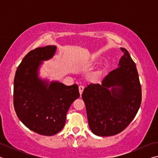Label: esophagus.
Segmentation results:
<instances>
[{"instance_id":"1","label":"esophagus","mask_w":158,"mask_h":158,"mask_svg":"<svg viewBox=\"0 0 158 158\" xmlns=\"http://www.w3.org/2000/svg\"><path fill=\"white\" fill-rule=\"evenodd\" d=\"M84 86H83V85H79V90L80 95H81L83 91H84Z\"/></svg>"}]
</instances>
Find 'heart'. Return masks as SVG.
Masks as SVG:
<instances>
[{
  "label": "heart",
  "mask_w": 158,
  "mask_h": 158,
  "mask_svg": "<svg viewBox=\"0 0 158 158\" xmlns=\"http://www.w3.org/2000/svg\"><path fill=\"white\" fill-rule=\"evenodd\" d=\"M100 74H101V73H98V74H95V79H98L99 77H100Z\"/></svg>",
  "instance_id": "1"
}]
</instances>
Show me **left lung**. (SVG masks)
I'll list each match as a JSON object with an SVG mask.
<instances>
[{"mask_svg":"<svg viewBox=\"0 0 158 158\" xmlns=\"http://www.w3.org/2000/svg\"><path fill=\"white\" fill-rule=\"evenodd\" d=\"M123 56L118 68L102 81L85 88L84 101L90 130L100 137L116 135L132 121L141 102V88L139 74L130 53L121 48Z\"/></svg>","mask_w":158,"mask_h":158,"instance_id":"obj_1","label":"left lung"}]
</instances>
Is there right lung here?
<instances>
[{"label": "right lung", "mask_w": 158, "mask_h": 158, "mask_svg": "<svg viewBox=\"0 0 158 158\" xmlns=\"http://www.w3.org/2000/svg\"><path fill=\"white\" fill-rule=\"evenodd\" d=\"M56 51V47L49 45L29 52L19 65L14 80V106L18 118L28 129L45 136L63 129L69 106L79 97L77 84L49 83L38 77L42 61L52 58Z\"/></svg>", "instance_id": "right-lung-1"}]
</instances>
